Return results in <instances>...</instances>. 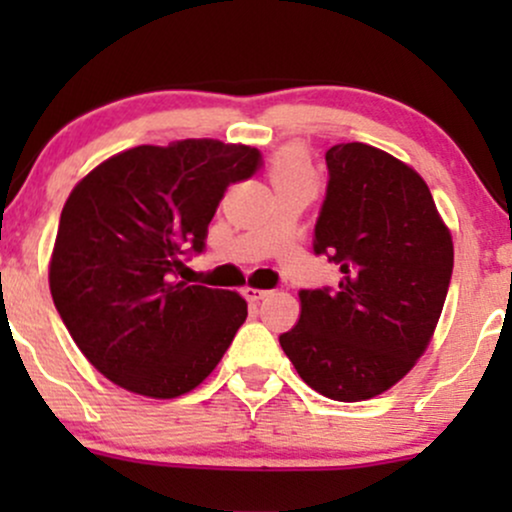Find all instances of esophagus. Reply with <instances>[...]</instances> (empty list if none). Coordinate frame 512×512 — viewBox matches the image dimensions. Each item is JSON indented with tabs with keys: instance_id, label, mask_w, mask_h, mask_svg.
Here are the masks:
<instances>
[{
	"instance_id": "obj_1",
	"label": "esophagus",
	"mask_w": 512,
	"mask_h": 512,
	"mask_svg": "<svg viewBox=\"0 0 512 512\" xmlns=\"http://www.w3.org/2000/svg\"><path fill=\"white\" fill-rule=\"evenodd\" d=\"M243 293H245V298H248L250 303H257V301H262V298H267L272 291H267V289H255V286H248V289H245Z\"/></svg>"
}]
</instances>
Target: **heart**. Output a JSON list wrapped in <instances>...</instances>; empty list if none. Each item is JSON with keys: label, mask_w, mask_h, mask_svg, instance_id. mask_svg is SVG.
Here are the masks:
<instances>
[{"label": "heart", "mask_w": 512, "mask_h": 512, "mask_svg": "<svg viewBox=\"0 0 512 512\" xmlns=\"http://www.w3.org/2000/svg\"><path fill=\"white\" fill-rule=\"evenodd\" d=\"M269 180L274 190H289V187H315L317 173L308 151L301 144H286L279 151H274L267 166Z\"/></svg>", "instance_id": "obj_1"}]
</instances>
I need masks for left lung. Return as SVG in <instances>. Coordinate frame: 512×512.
I'll list each match as a JSON object with an SVG mask.
<instances>
[{
	"mask_svg": "<svg viewBox=\"0 0 512 512\" xmlns=\"http://www.w3.org/2000/svg\"><path fill=\"white\" fill-rule=\"evenodd\" d=\"M330 185L315 252L339 264L337 291H301V317L279 337L320 395H383L431 344L452 274V236L426 180L383 149L349 142L325 154Z\"/></svg>",
	"mask_w": 512,
	"mask_h": 512,
	"instance_id": "obj_1",
	"label": "left lung"
}]
</instances>
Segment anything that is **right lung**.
Here are the masks:
<instances>
[{"label": "right lung", "instance_id": "1", "mask_svg": "<svg viewBox=\"0 0 512 512\" xmlns=\"http://www.w3.org/2000/svg\"><path fill=\"white\" fill-rule=\"evenodd\" d=\"M257 166L260 151L245 144L182 139L120 151L76 182L50 255V293L110 383L173 399L219 366L248 303L175 272L185 252H202L226 187Z\"/></svg>", "mask_w": 512, "mask_h": 512}]
</instances>
